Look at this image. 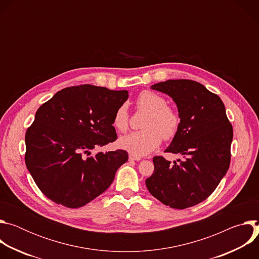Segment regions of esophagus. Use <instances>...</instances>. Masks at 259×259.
Masks as SVG:
<instances>
[{
	"mask_svg": "<svg viewBox=\"0 0 259 259\" xmlns=\"http://www.w3.org/2000/svg\"><path fill=\"white\" fill-rule=\"evenodd\" d=\"M129 160H130V161H140L141 158H140V157L133 156V155H129Z\"/></svg>",
	"mask_w": 259,
	"mask_h": 259,
	"instance_id": "obj_1",
	"label": "esophagus"
}]
</instances>
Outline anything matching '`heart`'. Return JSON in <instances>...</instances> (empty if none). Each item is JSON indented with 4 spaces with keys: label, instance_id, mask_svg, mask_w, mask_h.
I'll return each mask as SVG.
<instances>
[{
    "label": "heart",
    "instance_id": "obj_1",
    "mask_svg": "<svg viewBox=\"0 0 259 259\" xmlns=\"http://www.w3.org/2000/svg\"><path fill=\"white\" fill-rule=\"evenodd\" d=\"M137 105L149 112L143 123L145 129L122 136L118 144L131 155L142 157L156 150L161 144L162 138L171 139L175 136L180 125V118L174 109L167 106L164 97L151 91L139 94ZM113 124L120 132L128 129L129 117L125 104L116 110Z\"/></svg>",
    "mask_w": 259,
    "mask_h": 259
}]
</instances>
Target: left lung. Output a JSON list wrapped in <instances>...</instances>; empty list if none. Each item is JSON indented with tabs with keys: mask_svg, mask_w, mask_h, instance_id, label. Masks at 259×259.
<instances>
[{
	"mask_svg": "<svg viewBox=\"0 0 259 259\" xmlns=\"http://www.w3.org/2000/svg\"><path fill=\"white\" fill-rule=\"evenodd\" d=\"M151 88L170 96L177 106L180 125L165 152L183 159L171 163L154 157L146 188L171 208L192 207L207 199L228 172L233 127L223 100L196 81L167 80Z\"/></svg>",
	"mask_w": 259,
	"mask_h": 259,
	"instance_id": "obj_1",
	"label": "left lung"
}]
</instances>
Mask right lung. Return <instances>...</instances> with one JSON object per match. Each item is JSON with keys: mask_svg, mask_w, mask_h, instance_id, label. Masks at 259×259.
Masks as SVG:
<instances>
[{"mask_svg": "<svg viewBox=\"0 0 259 259\" xmlns=\"http://www.w3.org/2000/svg\"><path fill=\"white\" fill-rule=\"evenodd\" d=\"M128 96L127 90L80 85L58 91L36 110L25 133V164L47 198L78 208L112 184L127 152L91 151L117 139L114 116Z\"/></svg>", "mask_w": 259, "mask_h": 259, "instance_id": "add662e5", "label": "right lung"}]
</instances>
